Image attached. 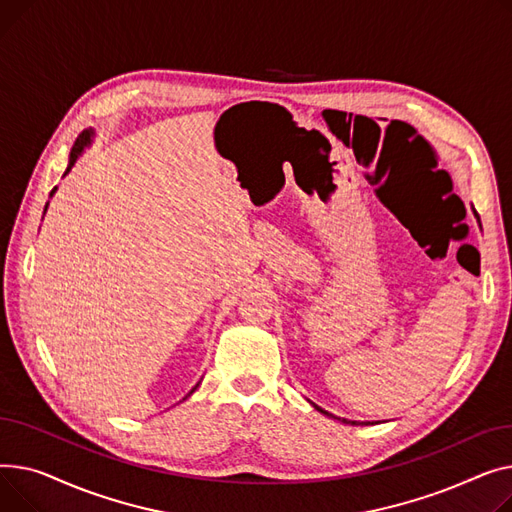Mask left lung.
Returning <instances> with one entry per match:
<instances>
[{"mask_svg": "<svg viewBox=\"0 0 512 512\" xmlns=\"http://www.w3.org/2000/svg\"><path fill=\"white\" fill-rule=\"evenodd\" d=\"M314 407H316V405H314ZM316 409H318V411H322V409H320V407H316ZM322 413H326V411H322ZM326 415H330V413H326ZM343 422H345V424H347V419H343ZM351 424H355V422H351Z\"/></svg>", "mask_w": 512, "mask_h": 512, "instance_id": "1", "label": "left lung"}]
</instances>
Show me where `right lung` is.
<instances>
[{
  "label": "right lung",
  "mask_w": 512,
  "mask_h": 512,
  "mask_svg": "<svg viewBox=\"0 0 512 512\" xmlns=\"http://www.w3.org/2000/svg\"><path fill=\"white\" fill-rule=\"evenodd\" d=\"M90 136H93V134H90L88 130H84L78 138H76V142H74V146H72V153H70V163H68V169H66V173L74 167V163H76V159H78V155L82 153V148L90 142ZM55 192V188L51 190V194ZM45 210H47V206H45Z\"/></svg>",
  "instance_id": "1"
}]
</instances>
